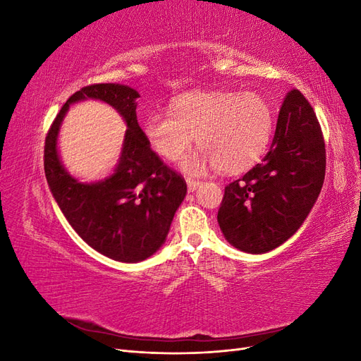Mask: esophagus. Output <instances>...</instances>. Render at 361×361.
Wrapping results in <instances>:
<instances>
[{"instance_id": "obj_1", "label": "esophagus", "mask_w": 361, "mask_h": 361, "mask_svg": "<svg viewBox=\"0 0 361 361\" xmlns=\"http://www.w3.org/2000/svg\"><path fill=\"white\" fill-rule=\"evenodd\" d=\"M199 185H200V180H197V179H191V178L187 179V187H188V191H190V192L194 191L195 188H197Z\"/></svg>"}]
</instances>
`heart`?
Instances as JSON below:
<instances>
[{
  "label": "heart",
  "instance_id": "heart-1",
  "mask_svg": "<svg viewBox=\"0 0 361 361\" xmlns=\"http://www.w3.org/2000/svg\"><path fill=\"white\" fill-rule=\"evenodd\" d=\"M143 133L150 147L169 161L179 159L195 135L197 154L182 161L187 173L216 167L244 171L264 154L272 133L268 102L255 92H190L174 97L170 114L147 116Z\"/></svg>",
  "mask_w": 361,
  "mask_h": 361
}]
</instances>
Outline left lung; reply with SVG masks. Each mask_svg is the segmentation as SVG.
Segmentation results:
<instances>
[{
  "instance_id": "obj_1",
  "label": "left lung",
  "mask_w": 361,
  "mask_h": 361,
  "mask_svg": "<svg viewBox=\"0 0 361 361\" xmlns=\"http://www.w3.org/2000/svg\"><path fill=\"white\" fill-rule=\"evenodd\" d=\"M325 143L312 105L292 89L260 164L224 188L216 220L226 239L247 253H267L298 231L321 192Z\"/></svg>"
}]
</instances>
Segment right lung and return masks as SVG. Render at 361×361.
I'll return each mask as SVG.
<instances>
[{"instance_id":"right-lung-1","label":"right lung","mask_w":361,"mask_h":361,"mask_svg":"<svg viewBox=\"0 0 361 361\" xmlns=\"http://www.w3.org/2000/svg\"><path fill=\"white\" fill-rule=\"evenodd\" d=\"M137 90L122 84H92L75 92L54 118L45 138L43 166L54 199L73 231L113 260H145L164 244L174 212L187 194L182 174L150 149L137 122ZM99 99L121 113L128 125L123 157L110 178L82 184L61 166L56 135L71 103Z\"/></svg>"}]
</instances>
